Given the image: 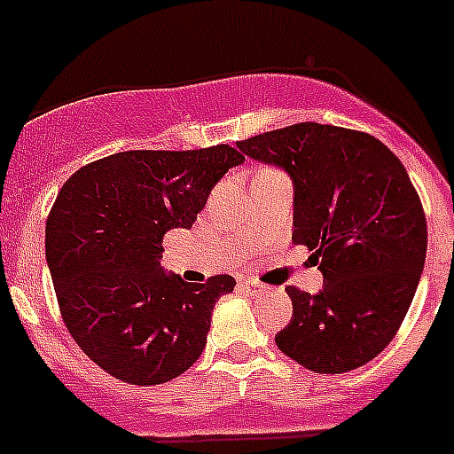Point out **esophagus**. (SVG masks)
<instances>
[{
	"label": "esophagus",
	"mask_w": 454,
	"mask_h": 454,
	"mask_svg": "<svg viewBox=\"0 0 454 454\" xmlns=\"http://www.w3.org/2000/svg\"><path fill=\"white\" fill-rule=\"evenodd\" d=\"M243 284H246V286L247 288H250V291H263V286H262V284H259V282H254V279H246V282H243Z\"/></svg>",
	"instance_id": "obj_1"
}]
</instances>
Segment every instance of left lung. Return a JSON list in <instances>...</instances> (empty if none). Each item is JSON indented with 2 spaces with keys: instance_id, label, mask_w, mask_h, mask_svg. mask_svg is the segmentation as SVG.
<instances>
[{
  "instance_id": "obj_1",
  "label": "left lung",
  "mask_w": 454,
  "mask_h": 454,
  "mask_svg": "<svg viewBox=\"0 0 454 454\" xmlns=\"http://www.w3.org/2000/svg\"><path fill=\"white\" fill-rule=\"evenodd\" d=\"M293 177V243L314 252L316 295L286 286L291 323L277 348L325 375L375 359L398 334L427 252L419 192L400 159L366 131L298 122L236 143Z\"/></svg>"
}]
</instances>
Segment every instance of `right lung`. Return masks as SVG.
Listing matches in <instances>:
<instances>
[{
    "instance_id": "right-lung-1",
    "label": "right lung",
    "mask_w": 454,
    "mask_h": 454,
    "mask_svg": "<svg viewBox=\"0 0 454 454\" xmlns=\"http://www.w3.org/2000/svg\"><path fill=\"white\" fill-rule=\"evenodd\" d=\"M246 161L236 147L131 150L63 184L47 215L45 254L63 323L92 362L122 382L175 380L207 346L231 275L184 282L161 270L163 236L191 230L208 192Z\"/></svg>"
}]
</instances>
